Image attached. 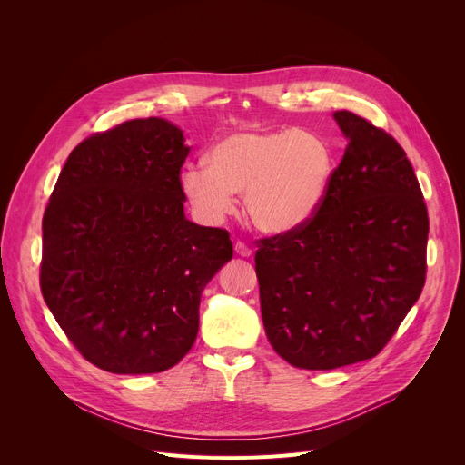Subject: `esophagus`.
<instances>
[{"instance_id":"obj_1","label":"esophagus","mask_w":465,"mask_h":465,"mask_svg":"<svg viewBox=\"0 0 465 465\" xmlns=\"http://www.w3.org/2000/svg\"><path fill=\"white\" fill-rule=\"evenodd\" d=\"M233 249H235V252H237L239 256H245V258H249V256L252 254V249H251L249 245H245V242H242V241H235Z\"/></svg>"}]
</instances>
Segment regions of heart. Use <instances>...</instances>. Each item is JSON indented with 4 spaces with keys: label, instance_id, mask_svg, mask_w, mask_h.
<instances>
[{
    "label": "heart",
    "instance_id": "obj_1",
    "mask_svg": "<svg viewBox=\"0 0 465 465\" xmlns=\"http://www.w3.org/2000/svg\"><path fill=\"white\" fill-rule=\"evenodd\" d=\"M333 154L316 134L284 130L237 132L209 154V167L188 165L181 184L205 223H223L245 193L251 223L265 233L300 228L319 211L330 186Z\"/></svg>",
    "mask_w": 465,
    "mask_h": 465
}]
</instances>
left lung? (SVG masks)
Listing matches in <instances>:
<instances>
[{"label": "left lung", "instance_id": "obj_1", "mask_svg": "<svg viewBox=\"0 0 465 465\" xmlns=\"http://www.w3.org/2000/svg\"><path fill=\"white\" fill-rule=\"evenodd\" d=\"M333 116L349 144L319 211L254 256L265 335L311 371L377 356L426 282L430 220L405 151L370 120Z\"/></svg>", "mask_w": 465, "mask_h": 465}]
</instances>
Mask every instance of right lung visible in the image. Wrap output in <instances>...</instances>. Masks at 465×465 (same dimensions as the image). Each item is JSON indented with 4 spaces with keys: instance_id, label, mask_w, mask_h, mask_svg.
<instances>
[{
    "instance_id": "obj_1",
    "label": "right lung",
    "mask_w": 465,
    "mask_h": 465,
    "mask_svg": "<svg viewBox=\"0 0 465 465\" xmlns=\"http://www.w3.org/2000/svg\"><path fill=\"white\" fill-rule=\"evenodd\" d=\"M188 153L167 120H126L71 151L45 209L41 294L104 371L179 363L198 335L205 284L233 256L226 230L184 216Z\"/></svg>"
}]
</instances>
